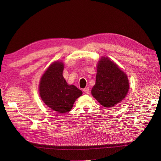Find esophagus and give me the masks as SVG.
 I'll use <instances>...</instances> for the list:
<instances>
[{"instance_id": "obj_1", "label": "esophagus", "mask_w": 161, "mask_h": 161, "mask_svg": "<svg viewBox=\"0 0 161 161\" xmlns=\"http://www.w3.org/2000/svg\"><path fill=\"white\" fill-rule=\"evenodd\" d=\"M83 92H85V93H86V94H89V92H90V89H89V87L85 88V89H83Z\"/></svg>"}]
</instances>
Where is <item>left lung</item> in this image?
<instances>
[{"instance_id": "1", "label": "left lung", "mask_w": 161, "mask_h": 161, "mask_svg": "<svg viewBox=\"0 0 161 161\" xmlns=\"http://www.w3.org/2000/svg\"><path fill=\"white\" fill-rule=\"evenodd\" d=\"M129 80L117 65L103 57L97 66L95 85L91 94L104 107H113L123 100L129 91Z\"/></svg>"}]
</instances>
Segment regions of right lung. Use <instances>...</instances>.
I'll return each instance as SVG.
<instances>
[{"label": "right lung", "instance_id": "obj_1", "mask_svg": "<svg viewBox=\"0 0 161 161\" xmlns=\"http://www.w3.org/2000/svg\"><path fill=\"white\" fill-rule=\"evenodd\" d=\"M64 64L55 62L42 75L40 82V95L44 103L58 113L69 112L82 91L73 85H68L63 75Z\"/></svg>", "mask_w": 161, "mask_h": 161}]
</instances>
